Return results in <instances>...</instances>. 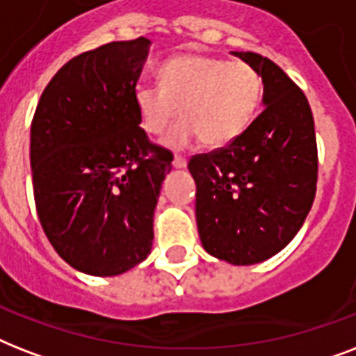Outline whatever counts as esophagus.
<instances>
[{
  "label": "esophagus",
  "mask_w": 356,
  "mask_h": 356,
  "mask_svg": "<svg viewBox=\"0 0 356 356\" xmlns=\"http://www.w3.org/2000/svg\"><path fill=\"white\" fill-rule=\"evenodd\" d=\"M173 166H175V168H184V166H186V156H183V155H175V156H173Z\"/></svg>",
  "instance_id": "esophagus-1"
}]
</instances>
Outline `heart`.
Masks as SVG:
<instances>
[{
    "label": "heart",
    "mask_w": 356,
    "mask_h": 356,
    "mask_svg": "<svg viewBox=\"0 0 356 356\" xmlns=\"http://www.w3.org/2000/svg\"><path fill=\"white\" fill-rule=\"evenodd\" d=\"M159 85L138 86L134 103L142 127L162 134L173 116L183 114L168 133L173 147L197 136L209 147L240 138L254 122L262 102V77L248 63L209 55H177L159 68Z\"/></svg>",
    "instance_id": "obj_1"
}]
</instances>
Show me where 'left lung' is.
Wrapping results in <instances>:
<instances>
[{
  "label": "left lung",
  "mask_w": 356,
  "mask_h": 356,
  "mask_svg": "<svg viewBox=\"0 0 356 356\" xmlns=\"http://www.w3.org/2000/svg\"><path fill=\"white\" fill-rule=\"evenodd\" d=\"M264 83V111L251 127L211 153L194 155L195 220L207 253L236 266L286 248L314 203L318 145L303 90L268 57L233 51Z\"/></svg>",
  "instance_id": "8db88e82"
}]
</instances>
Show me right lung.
<instances>
[{"mask_svg": "<svg viewBox=\"0 0 356 356\" xmlns=\"http://www.w3.org/2000/svg\"><path fill=\"white\" fill-rule=\"evenodd\" d=\"M151 42H108L74 57L42 92L31 123L38 220L72 268L97 277L140 264L173 155L140 127L134 103Z\"/></svg>", "mask_w": 356, "mask_h": 356, "instance_id": "obj_1", "label": "right lung"}]
</instances>
